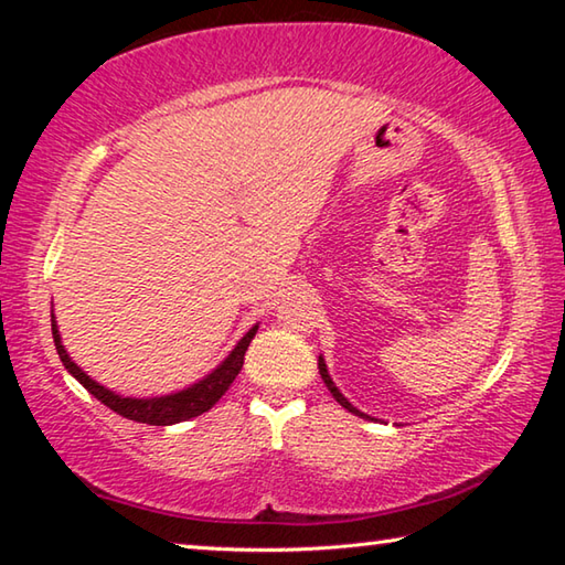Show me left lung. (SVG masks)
Returning a JSON list of instances; mask_svg holds the SVG:
<instances>
[{"label": "left lung", "mask_w": 565, "mask_h": 565, "mask_svg": "<svg viewBox=\"0 0 565 565\" xmlns=\"http://www.w3.org/2000/svg\"><path fill=\"white\" fill-rule=\"evenodd\" d=\"M319 374H321V379H323V384H327V388L331 391V396H333V398H337V401H339V404H341L343 408H349V411H351V414H356V416H363V418H369L366 414H361V411H356V408H353V406L349 404V401L341 396V391H339L337 386H333V381H331V376H329V371H327V363H323V359H321V356H319Z\"/></svg>", "instance_id": "8db88e82"}]
</instances>
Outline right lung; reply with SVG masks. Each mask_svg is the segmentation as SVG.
Wrapping results in <instances>:
<instances>
[{
	"mask_svg": "<svg viewBox=\"0 0 565 565\" xmlns=\"http://www.w3.org/2000/svg\"><path fill=\"white\" fill-rule=\"evenodd\" d=\"M259 327H254L246 337L236 343V349L228 353V359L218 366L216 371H212L204 381H199L186 391H179V394L171 396H161V398H121L114 394V391L99 386L97 381H92L84 371L76 366V363L70 359V353L64 351L60 331H56V321L52 313V337H54V347L60 359L64 363V369L79 381V384L89 391L94 398H99L104 406H109L111 411H117L119 416L129 418V420H139V424H149V426H171L179 424V420L202 416L204 411L212 408L218 398L226 394V388L234 384V379L238 376V371L244 366V353L252 343L254 333Z\"/></svg>",
	"mask_w": 565,
	"mask_h": 565,
	"instance_id": "1",
	"label": "right lung"
}]
</instances>
